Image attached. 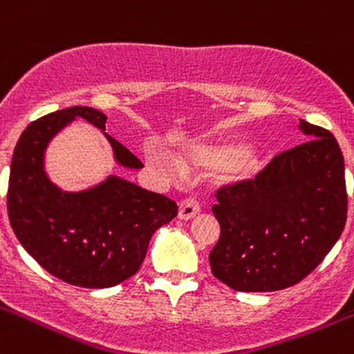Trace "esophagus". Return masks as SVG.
Wrapping results in <instances>:
<instances>
[{"mask_svg": "<svg viewBox=\"0 0 354 354\" xmlns=\"http://www.w3.org/2000/svg\"><path fill=\"white\" fill-rule=\"evenodd\" d=\"M199 211H201V206H199V203H197L196 197H187V199H183L180 203V211H178V216H180L181 220H190V218L196 216Z\"/></svg>", "mask_w": 354, "mask_h": 354, "instance_id": "obj_1", "label": "esophagus"}]
</instances>
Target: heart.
<instances>
[{
  "label": "heart",
  "instance_id": "obj_1",
  "mask_svg": "<svg viewBox=\"0 0 354 354\" xmlns=\"http://www.w3.org/2000/svg\"><path fill=\"white\" fill-rule=\"evenodd\" d=\"M148 158L153 166L169 174H181L183 167L158 151H148ZM187 162L196 169L218 171V178L225 183H244L252 180L259 171V157L252 148L237 143L211 145V147H194L187 153Z\"/></svg>",
  "mask_w": 354,
  "mask_h": 354
}]
</instances>
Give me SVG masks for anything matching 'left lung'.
Wrapping results in <instances>:
<instances>
[{
  "label": "left lung",
  "mask_w": 354,
  "mask_h": 354,
  "mask_svg": "<svg viewBox=\"0 0 354 354\" xmlns=\"http://www.w3.org/2000/svg\"><path fill=\"white\" fill-rule=\"evenodd\" d=\"M311 140L276 155L255 180L223 187L211 272L237 292L302 281L341 237L348 214L344 157L332 132L300 120Z\"/></svg>",
  "instance_id": "8db88e82"
}]
</instances>
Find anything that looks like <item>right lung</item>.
Listing matches in <instances>:
<instances>
[{
  "label": "right lung",
  "instance_id": "add662e5",
  "mask_svg": "<svg viewBox=\"0 0 354 354\" xmlns=\"http://www.w3.org/2000/svg\"><path fill=\"white\" fill-rule=\"evenodd\" d=\"M77 117L106 131V115L71 106L31 122L13 150L8 180V218L26 252L52 276L82 288H110L134 276L158 227L171 222L178 206L118 176L64 192L45 171L52 138ZM115 160L129 169L140 158L104 132Z\"/></svg>",
  "mask_w": 354,
  "mask_h": 354
}]
</instances>
